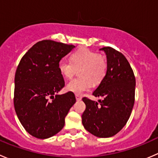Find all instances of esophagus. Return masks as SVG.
<instances>
[{
    "mask_svg": "<svg viewBox=\"0 0 158 158\" xmlns=\"http://www.w3.org/2000/svg\"><path fill=\"white\" fill-rule=\"evenodd\" d=\"M76 98L77 101H80V100L82 99V96L79 95H78V94H76Z\"/></svg>",
    "mask_w": 158,
    "mask_h": 158,
    "instance_id": "34e87169",
    "label": "esophagus"
}]
</instances>
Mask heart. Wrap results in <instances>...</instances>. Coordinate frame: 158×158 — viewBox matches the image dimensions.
<instances>
[{
  "mask_svg": "<svg viewBox=\"0 0 158 158\" xmlns=\"http://www.w3.org/2000/svg\"><path fill=\"white\" fill-rule=\"evenodd\" d=\"M71 61L62 59L58 65L60 73L66 79H71L79 69V76L70 81L66 90L76 94H82L90 89L92 82L100 83L107 71V60L104 56L88 49H80L73 52Z\"/></svg>",
  "mask_w": 158,
  "mask_h": 158,
  "instance_id": "1",
  "label": "heart"
}]
</instances>
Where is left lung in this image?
<instances>
[{
	"mask_svg": "<svg viewBox=\"0 0 158 158\" xmlns=\"http://www.w3.org/2000/svg\"><path fill=\"white\" fill-rule=\"evenodd\" d=\"M106 52L107 71L92 95L102 97L98 102L84 97L85 110L82 115L84 128L98 138H110L126 125L135 103V77L125 56L111 47Z\"/></svg>",
	"mask_w": 158,
	"mask_h": 158,
	"instance_id": "8db88e82",
	"label": "left lung"
}]
</instances>
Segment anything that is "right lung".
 Segmentation results:
<instances>
[{"instance_id": "obj_1", "label": "right lung", "mask_w": 158, "mask_h": 158, "mask_svg": "<svg viewBox=\"0 0 158 158\" xmlns=\"http://www.w3.org/2000/svg\"><path fill=\"white\" fill-rule=\"evenodd\" d=\"M73 48L75 46L49 40L40 41L25 53L17 66L14 109L23 128L35 138L46 139L60 131L76 102L73 92L56 94L65 85L59 63Z\"/></svg>"}]
</instances>
